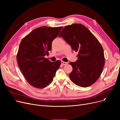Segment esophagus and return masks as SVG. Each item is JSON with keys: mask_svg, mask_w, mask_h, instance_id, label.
Wrapping results in <instances>:
<instances>
[{"mask_svg": "<svg viewBox=\"0 0 120 120\" xmlns=\"http://www.w3.org/2000/svg\"><path fill=\"white\" fill-rule=\"evenodd\" d=\"M61 64L63 65H67L68 64V62H64V61H62L61 62Z\"/></svg>", "mask_w": 120, "mask_h": 120, "instance_id": "esophagus-1", "label": "esophagus"}]
</instances>
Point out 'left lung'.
<instances>
[{"mask_svg": "<svg viewBox=\"0 0 120 120\" xmlns=\"http://www.w3.org/2000/svg\"><path fill=\"white\" fill-rule=\"evenodd\" d=\"M78 52V60L71 62L72 71L69 76L76 85L87 87L100 77L105 63L101 44L91 31L81 24L74 23L63 28L59 35Z\"/></svg>", "mask_w": 120, "mask_h": 120, "instance_id": "1", "label": "left lung"}]
</instances>
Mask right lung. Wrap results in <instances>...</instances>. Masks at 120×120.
Masks as SVG:
<instances>
[{
	"mask_svg": "<svg viewBox=\"0 0 120 120\" xmlns=\"http://www.w3.org/2000/svg\"><path fill=\"white\" fill-rule=\"evenodd\" d=\"M63 27L41 26L33 30L20 43L17 60L25 79L31 85L43 88L49 85L61 62H50L45 56L51 50L53 40Z\"/></svg>",
	"mask_w": 120,
	"mask_h": 120,
	"instance_id": "add662e5",
	"label": "right lung"
}]
</instances>
